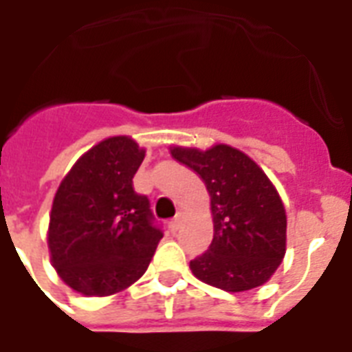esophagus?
I'll list each match as a JSON object with an SVG mask.
<instances>
[{
	"label": "esophagus",
	"instance_id": "1",
	"mask_svg": "<svg viewBox=\"0 0 352 352\" xmlns=\"http://www.w3.org/2000/svg\"><path fill=\"white\" fill-rule=\"evenodd\" d=\"M168 227H170L171 232H177L179 231V227H181V221H179V218H175V220H171L170 223H168Z\"/></svg>",
	"mask_w": 352,
	"mask_h": 352
}]
</instances>
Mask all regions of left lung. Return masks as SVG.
Here are the masks:
<instances>
[{
  "instance_id": "obj_1",
  "label": "left lung",
  "mask_w": 352,
  "mask_h": 352,
  "mask_svg": "<svg viewBox=\"0 0 352 352\" xmlns=\"http://www.w3.org/2000/svg\"><path fill=\"white\" fill-rule=\"evenodd\" d=\"M197 171L211 197L212 241L190 261L193 276L226 292H247L274 276L286 252V211L267 173L229 144L208 150L171 146Z\"/></svg>"
}]
</instances>
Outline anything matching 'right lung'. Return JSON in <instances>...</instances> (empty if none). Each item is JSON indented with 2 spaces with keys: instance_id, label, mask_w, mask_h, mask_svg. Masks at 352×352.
<instances>
[{
  "instance_id": "add662e5",
  "label": "right lung",
  "mask_w": 352,
  "mask_h": 352,
  "mask_svg": "<svg viewBox=\"0 0 352 352\" xmlns=\"http://www.w3.org/2000/svg\"><path fill=\"white\" fill-rule=\"evenodd\" d=\"M144 148L129 135L100 141L71 166L53 199V268L87 297L123 292L143 276L161 241L150 202L132 188Z\"/></svg>"
}]
</instances>
